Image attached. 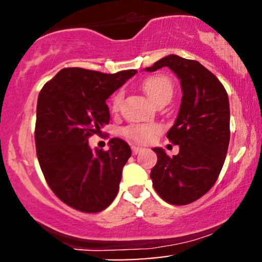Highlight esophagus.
<instances>
[{
    "label": "esophagus",
    "instance_id": "34e87169",
    "mask_svg": "<svg viewBox=\"0 0 262 262\" xmlns=\"http://www.w3.org/2000/svg\"><path fill=\"white\" fill-rule=\"evenodd\" d=\"M132 151H133L134 155H137V154H139V152L143 151V148H140V146L133 145V146H132Z\"/></svg>",
    "mask_w": 262,
    "mask_h": 262
}]
</instances>
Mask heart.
<instances>
[{"label":"heart","mask_w":262,"mask_h":262,"mask_svg":"<svg viewBox=\"0 0 262 262\" xmlns=\"http://www.w3.org/2000/svg\"><path fill=\"white\" fill-rule=\"evenodd\" d=\"M144 92L154 103L166 97H172L173 85L169 77L162 75H155V76L148 77L143 82ZM122 102V93L118 92L112 98V110L118 111ZM160 130V127L155 123H137L125 128L124 134L129 139L138 141V143H146L151 139L154 135Z\"/></svg>","instance_id":"b5f03b06"}]
</instances>
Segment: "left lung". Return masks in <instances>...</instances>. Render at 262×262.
<instances>
[{
    "instance_id": "8db88e82",
    "label": "left lung",
    "mask_w": 262,
    "mask_h": 262,
    "mask_svg": "<svg viewBox=\"0 0 262 262\" xmlns=\"http://www.w3.org/2000/svg\"><path fill=\"white\" fill-rule=\"evenodd\" d=\"M165 66L181 82L179 114L166 134L180 151L170 158L164 149H152L158 162L150 177L162 200L185 206L207 193L223 167L230 139L229 100L217 77L196 60L167 55L145 71Z\"/></svg>"
}]
</instances>
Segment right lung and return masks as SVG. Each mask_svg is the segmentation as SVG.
<instances>
[{
    "label": "right lung",
    "mask_w": 262,
    "mask_h": 262,
    "mask_svg": "<svg viewBox=\"0 0 262 262\" xmlns=\"http://www.w3.org/2000/svg\"><path fill=\"white\" fill-rule=\"evenodd\" d=\"M137 70L102 74L80 68L60 70L38 96L35 148L40 169L62 202L86 213L116 198L130 146L119 138L110 149L92 150L89 138L110 123L106 100Z\"/></svg>",
    "instance_id": "obj_1"
}]
</instances>
